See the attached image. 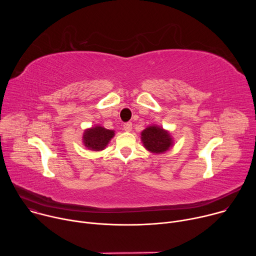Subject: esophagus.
Returning <instances> with one entry per match:
<instances>
[{
    "instance_id": "1",
    "label": "esophagus",
    "mask_w": 256,
    "mask_h": 256,
    "mask_svg": "<svg viewBox=\"0 0 256 256\" xmlns=\"http://www.w3.org/2000/svg\"><path fill=\"white\" fill-rule=\"evenodd\" d=\"M124 130L126 132H132V122H126V124H124Z\"/></svg>"
}]
</instances>
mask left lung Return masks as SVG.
Instances as JSON below:
<instances>
[{"mask_svg":"<svg viewBox=\"0 0 256 256\" xmlns=\"http://www.w3.org/2000/svg\"><path fill=\"white\" fill-rule=\"evenodd\" d=\"M140 140L144 149L153 154H163L174 144L170 132L157 124L146 128L140 132Z\"/></svg>","mask_w":256,"mask_h":256,"instance_id":"obj_1","label":"left lung"}]
</instances>
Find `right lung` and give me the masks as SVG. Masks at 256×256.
<instances>
[{
  "label": "right lung",
  "instance_id": "right-lung-1",
  "mask_svg": "<svg viewBox=\"0 0 256 256\" xmlns=\"http://www.w3.org/2000/svg\"><path fill=\"white\" fill-rule=\"evenodd\" d=\"M114 134V130H106L101 126H94L85 130L82 140L87 149L99 152L107 147L108 142L112 140Z\"/></svg>",
  "mask_w": 256,
  "mask_h": 256
}]
</instances>
